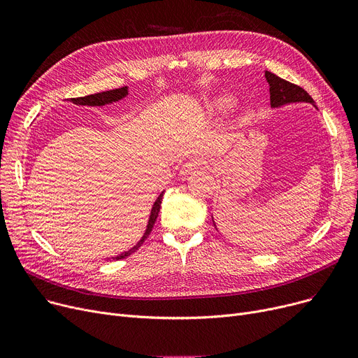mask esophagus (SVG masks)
Returning a JSON list of instances; mask_svg holds the SVG:
<instances>
[{"label":"esophagus","mask_w":358,"mask_h":358,"mask_svg":"<svg viewBox=\"0 0 358 358\" xmlns=\"http://www.w3.org/2000/svg\"><path fill=\"white\" fill-rule=\"evenodd\" d=\"M203 161L201 159H190V161H187L182 166H181V169H180V176L181 177H187V176H190V174H193L194 171H197L199 168H201L203 166Z\"/></svg>","instance_id":"obj_1"}]
</instances>
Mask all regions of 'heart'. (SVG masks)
<instances>
[{
	"mask_svg": "<svg viewBox=\"0 0 358 358\" xmlns=\"http://www.w3.org/2000/svg\"><path fill=\"white\" fill-rule=\"evenodd\" d=\"M232 97L227 96V94H222V96L215 97L209 104H208V111L210 115H219V113L227 111L232 106Z\"/></svg>",
	"mask_w": 358,
	"mask_h": 358,
	"instance_id": "heart-1",
	"label": "heart"
}]
</instances>
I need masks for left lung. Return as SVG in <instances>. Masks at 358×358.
<instances>
[{
  "label": "left lung",
  "mask_w": 358,
  "mask_h": 358,
  "mask_svg": "<svg viewBox=\"0 0 358 358\" xmlns=\"http://www.w3.org/2000/svg\"><path fill=\"white\" fill-rule=\"evenodd\" d=\"M266 80L270 85V103L273 108H278L281 106L292 104V103H310L315 108H317L309 94L299 85L281 80L280 77H277V75L268 71H266ZM212 220L216 228L213 215H212Z\"/></svg>",
  "instance_id": "left-lung-1"
}]
</instances>
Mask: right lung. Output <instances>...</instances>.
Listing matches in <instances>:
<instances>
[{"label":"right lung","mask_w":358,"mask_h":358,"mask_svg":"<svg viewBox=\"0 0 358 358\" xmlns=\"http://www.w3.org/2000/svg\"><path fill=\"white\" fill-rule=\"evenodd\" d=\"M129 96V87H122V88H116V90H110V91H103V92H96V94H91V96H85V97H80V99H72V103L77 104V106H106V104H113V103H117L123 99H126ZM165 192V190H164ZM164 192L159 193V196L157 197V200L154 201L152 204V209H150V213H149V219H148V223H146V228H145V232L143 235L141 236V239L135 243L134 247H131L130 250L127 251H123L122 254L116 255V257H111V258H107L108 259H123L126 257H129L131 252H135L142 243L143 241L149 236L150 231H152L154 228V223L158 217V213H159V208H161V203H162V197H164Z\"/></svg>","instance_id":"obj_1"}]
</instances>
